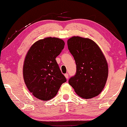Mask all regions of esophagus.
<instances>
[{
	"label": "esophagus",
	"mask_w": 127,
	"mask_h": 127,
	"mask_svg": "<svg viewBox=\"0 0 127 127\" xmlns=\"http://www.w3.org/2000/svg\"><path fill=\"white\" fill-rule=\"evenodd\" d=\"M64 76H65V78H67V79L68 80V78H69V76H68V73H65V74H64Z\"/></svg>",
	"instance_id": "34e87169"
}]
</instances>
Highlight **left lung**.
Returning a JSON list of instances; mask_svg holds the SVG:
<instances>
[{"label":"left lung","instance_id":"obj_1","mask_svg":"<svg viewBox=\"0 0 127 127\" xmlns=\"http://www.w3.org/2000/svg\"><path fill=\"white\" fill-rule=\"evenodd\" d=\"M67 45L76 64V74L68 83L81 98L99 95L108 77V64L101 50L92 40L78 36L69 38Z\"/></svg>","mask_w":127,"mask_h":127}]
</instances>
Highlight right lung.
Returning a JSON list of instances; mask_svg holds the SVG:
<instances>
[{
	"label": "right lung",
	"instance_id": "add662e5",
	"mask_svg": "<svg viewBox=\"0 0 127 127\" xmlns=\"http://www.w3.org/2000/svg\"><path fill=\"white\" fill-rule=\"evenodd\" d=\"M64 45L61 39L48 37L36 42L28 52L24 63V79L29 92L38 99L53 98L62 84L67 81L55 60Z\"/></svg>",
	"mask_w": 127,
	"mask_h": 127
}]
</instances>
